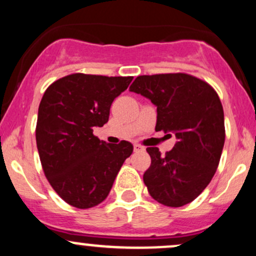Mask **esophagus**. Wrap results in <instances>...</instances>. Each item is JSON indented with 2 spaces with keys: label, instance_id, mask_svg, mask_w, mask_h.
I'll use <instances>...</instances> for the list:
<instances>
[{
  "label": "esophagus",
  "instance_id": "esophagus-1",
  "mask_svg": "<svg viewBox=\"0 0 256 256\" xmlns=\"http://www.w3.org/2000/svg\"><path fill=\"white\" fill-rule=\"evenodd\" d=\"M134 152H144V148H143V146H140V144H134Z\"/></svg>",
  "mask_w": 256,
  "mask_h": 256
}]
</instances>
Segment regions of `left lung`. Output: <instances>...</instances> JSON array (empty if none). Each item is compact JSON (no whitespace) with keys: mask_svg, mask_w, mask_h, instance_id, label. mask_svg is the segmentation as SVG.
<instances>
[{"mask_svg":"<svg viewBox=\"0 0 256 256\" xmlns=\"http://www.w3.org/2000/svg\"><path fill=\"white\" fill-rule=\"evenodd\" d=\"M130 91L156 107V131L177 138L162 155L146 148L150 167L143 180L150 196L167 207L190 204L212 180L225 142L224 110L210 84L185 73L140 76Z\"/></svg>","mask_w":256,"mask_h":256,"instance_id":"1","label":"left lung"}]
</instances>
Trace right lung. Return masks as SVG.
<instances>
[{"label": "right lung", "mask_w": 256, "mask_h": 256, "mask_svg": "<svg viewBox=\"0 0 256 256\" xmlns=\"http://www.w3.org/2000/svg\"><path fill=\"white\" fill-rule=\"evenodd\" d=\"M134 77L74 73L54 82L38 108L36 142L44 174L73 207H95L110 194L134 152L128 140L108 144L94 136L110 118L112 102Z\"/></svg>", "instance_id": "1"}]
</instances>
